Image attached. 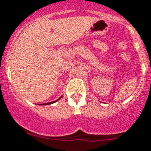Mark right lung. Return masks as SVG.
<instances>
[{
    "label": "right lung",
    "mask_w": 151,
    "mask_h": 151,
    "mask_svg": "<svg viewBox=\"0 0 151 151\" xmlns=\"http://www.w3.org/2000/svg\"><path fill=\"white\" fill-rule=\"evenodd\" d=\"M61 98H62V96H61V97H60L58 99L55 100V101H51V102H48V103H44V104H38V105H48V104H53V103L56 102L57 101H58L59 99H61Z\"/></svg>",
    "instance_id": "right-lung-1"
}]
</instances>
